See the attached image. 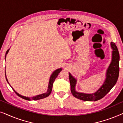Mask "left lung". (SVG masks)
I'll use <instances>...</instances> for the list:
<instances>
[{
	"label": "left lung",
	"mask_w": 123,
	"mask_h": 123,
	"mask_svg": "<svg viewBox=\"0 0 123 123\" xmlns=\"http://www.w3.org/2000/svg\"><path fill=\"white\" fill-rule=\"evenodd\" d=\"M110 45L112 49L111 62L107 69L106 73V79L103 85L95 93L89 94L77 92L75 90L77 80L72 76L71 74L69 73L70 90L72 95L75 97L86 101H95L99 100L103 98L117 83L119 73V62L120 56L115 43L111 42Z\"/></svg>",
	"instance_id": "1"
}]
</instances>
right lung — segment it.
Segmentation results:
<instances>
[{
  "instance_id": "right-lung-1",
  "label": "right lung",
  "mask_w": 123,
  "mask_h": 123,
  "mask_svg": "<svg viewBox=\"0 0 123 123\" xmlns=\"http://www.w3.org/2000/svg\"><path fill=\"white\" fill-rule=\"evenodd\" d=\"M9 49H8L7 51L6 52V56H5V58H6V55L7 54L8 51H9ZM62 70V68H59V69H57L56 70H55L54 72H53V73H52V74L51 75V76L50 77V80H49V85H48V91H47L46 92H45L44 93H42L41 95H37V96H33V97H26V96H22L21 95H19V93H17L16 91H15L14 89L12 88V87L11 86V85H9V82H8V80H7V78H6V71H5V75H6V81H7L8 83L10 85V86L12 87V88L13 89V90L15 92V93H16L17 95L18 96L21 97V98H22L23 99H25V100H40V99H42V98H45V97L49 96L50 95V93H51V91H52V88H53V83L55 81V80L56 79V78L58 76L59 73H60V71Z\"/></svg>"
}]
</instances>
